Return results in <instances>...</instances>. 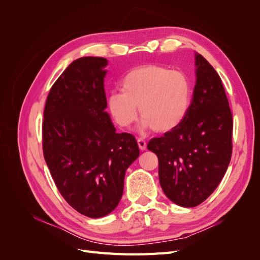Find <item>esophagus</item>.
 Segmentation results:
<instances>
[{
    "label": "esophagus",
    "instance_id": "obj_1",
    "mask_svg": "<svg viewBox=\"0 0 260 260\" xmlns=\"http://www.w3.org/2000/svg\"><path fill=\"white\" fill-rule=\"evenodd\" d=\"M138 145L141 151H145L146 149V142L143 139H138Z\"/></svg>",
    "mask_w": 260,
    "mask_h": 260
}]
</instances>
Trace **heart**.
<instances>
[{"instance_id":"obj_1","label":"heart","mask_w":260,"mask_h":260,"mask_svg":"<svg viewBox=\"0 0 260 260\" xmlns=\"http://www.w3.org/2000/svg\"><path fill=\"white\" fill-rule=\"evenodd\" d=\"M121 92L107 98L108 111L116 123L129 127L138 118L140 130L154 129L166 133L182 123L190 111L192 86L188 77L180 70L148 64L133 68L120 81Z\"/></svg>"}]
</instances>
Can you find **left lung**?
I'll return each mask as SVG.
<instances>
[{"instance_id": "1", "label": "left lung", "mask_w": 260, "mask_h": 260, "mask_svg": "<svg viewBox=\"0 0 260 260\" xmlns=\"http://www.w3.org/2000/svg\"><path fill=\"white\" fill-rule=\"evenodd\" d=\"M196 81L185 119L174 130L149 141L158 157L164 193L182 207L200 205L222 180L232 154V114L219 75L195 54Z\"/></svg>"}]
</instances>
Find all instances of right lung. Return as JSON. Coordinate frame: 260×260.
<instances>
[{
    "mask_svg": "<svg viewBox=\"0 0 260 260\" xmlns=\"http://www.w3.org/2000/svg\"><path fill=\"white\" fill-rule=\"evenodd\" d=\"M108 61L74 60L52 86L44 108L43 154L65 201L81 215L112 212L123 193L125 170L139 155L136 138L117 133L104 90Z\"/></svg>",
    "mask_w": 260,
    "mask_h": 260,
    "instance_id": "right-lung-1",
    "label": "right lung"
}]
</instances>
